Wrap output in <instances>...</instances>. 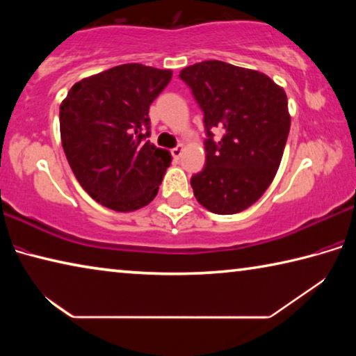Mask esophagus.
I'll list each match as a JSON object with an SVG mask.
<instances>
[{
	"label": "esophagus",
	"instance_id": "esophagus-1",
	"mask_svg": "<svg viewBox=\"0 0 356 356\" xmlns=\"http://www.w3.org/2000/svg\"><path fill=\"white\" fill-rule=\"evenodd\" d=\"M182 150H184V146H182V144H179L177 147H174V149L171 150V155H172L176 160H179L180 155H182Z\"/></svg>",
	"mask_w": 356,
	"mask_h": 356
}]
</instances>
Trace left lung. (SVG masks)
I'll return each instance as SVG.
<instances>
[{
  "mask_svg": "<svg viewBox=\"0 0 356 356\" xmlns=\"http://www.w3.org/2000/svg\"><path fill=\"white\" fill-rule=\"evenodd\" d=\"M204 113L206 166L191 177L202 207L232 215L252 206L272 184L284 152L291 116L287 95L272 78L222 61L180 70ZM223 131L214 141V131Z\"/></svg>",
  "mask_w": 356,
  "mask_h": 356,
  "instance_id": "left-lung-1",
  "label": "left lung"
}]
</instances>
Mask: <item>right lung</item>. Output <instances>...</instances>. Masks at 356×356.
I'll list each match as a JSON object with an SVG mask.
<instances>
[{
	"mask_svg": "<svg viewBox=\"0 0 356 356\" xmlns=\"http://www.w3.org/2000/svg\"><path fill=\"white\" fill-rule=\"evenodd\" d=\"M172 72L122 64L75 83L59 106L65 156L89 196L116 212L138 210L154 200L171 154L156 149L149 106Z\"/></svg>",
	"mask_w": 356,
	"mask_h": 356,
	"instance_id": "obj_1",
	"label": "right lung"
}]
</instances>
